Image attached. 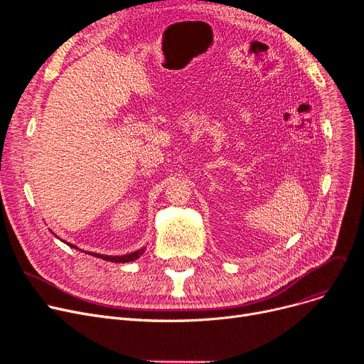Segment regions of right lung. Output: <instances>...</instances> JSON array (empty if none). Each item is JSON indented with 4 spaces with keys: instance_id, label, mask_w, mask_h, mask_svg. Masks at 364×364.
<instances>
[{
    "instance_id": "obj_1",
    "label": "right lung",
    "mask_w": 364,
    "mask_h": 364,
    "mask_svg": "<svg viewBox=\"0 0 364 364\" xmlns=\"http://www.w3.org/2000/svg\"><path fill=\"white\" fill-rule=\"evenodd\" d=\"M69 246L75 247L73 245L68 243ZM75 250H78V247H75ZM144 254V250H140V251H136L132 254H128V255H122V257H109V255H100V254H91L92 257H97V258H102V259H106V261H110V262H129V261H134L140 258V255Z\"/></svg>"
}]
</instances>
